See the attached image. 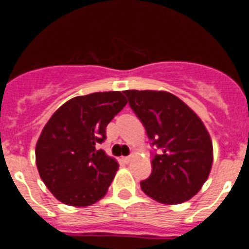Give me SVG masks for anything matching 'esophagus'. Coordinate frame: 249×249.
<instances>
[{"label":"esophagus","instance_id":"esophagus-1","mask_svg":"<svg viewBox=\"0 0 249 249\" xmlns=\"http://www.w3.org/2000/svg\"><path fill=\"white\" fill-rule=\"evenodd\" d=\"M132 160V156H126V157H122V160L124 163H129Z\"/></svg>","mask_w":249,"mask_h":249}]
</instances>
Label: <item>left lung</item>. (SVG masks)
Masks as SVG:
<instances>
[{
	"instance_id": "obj_1",
	"label": "left lung",
	"mask_w": 249,
	"mask_h": 249,
	"mask_svg": "<svg viewBox=\"0 0 249 249\" xmlns=\"http://www.w3.org/2000/svg\"><path fill=\"white\" fill-rule=\"evenodd\" d=\"M131 108L160 152L141 188L163 204H179L199 192L213 163L211 136L201 118L182 100L166 91H123Z\"/></svg>"
}]
</instances>
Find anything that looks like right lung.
Segmentation results:
<instances>
[{
    "mask_svg": "<svg viewBox=\"0 0 249 249\" xmlns=\"http://www.w3.org/2000/svg\"><path fill=\"white\" fill-rule=\"evenodd\" d=\"M126 105L122 92H94L63 103L46 123L36 144V164L59 202L87 207L105 197L120 166L97 144Z\"/></svg>",
    "mask_w": 249,
    "mask_h": 249,
    "instance_id": "right-lung-1",
    "label": "right lung"
}]
</instances>
